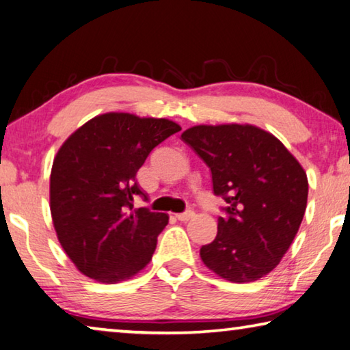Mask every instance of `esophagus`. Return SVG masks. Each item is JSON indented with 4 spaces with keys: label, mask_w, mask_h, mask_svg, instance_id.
Here are the masks:
<instances>
[{
    "label": "esophagus",
    "mask_w": 350,
    "mask_h": 350,
    "mask_svg": "<svg viewBox=\"0 0 350 350\" xmlns=\"http://www.w3.org/2000/svg\"><path fill=\"white\" fill-rule=\"evenodd\" d=\"M176 217L179 219V221H189V219L191 217H194V211H191V210H188V211H183V213H179V215H176Z\"/></svg>",
    "instance_id": "34e87169"
}]
</instances>
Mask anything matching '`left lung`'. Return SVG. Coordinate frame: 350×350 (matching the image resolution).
<instances>
[{"label": "left lung", "mask_w": 350, "mask_h": 350, "mask_svg": "<svg viewBox=\"0 0 350 350\" xmlns=\"http://www.w3.org/2000/svg\"><path fill=\"white\" fill-rule=\"evenodd\" d=\"M182 140L206 163L213 191L227 202L215 241L200 248L204 264L239 284L270 273L304 217L306 171L273 134L252 125H199Z\"/></svg>", "instance_id": "1"}]
</instances>
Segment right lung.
<instances>
[{"label":"right lung","mask_w":350,"mask_h":350,"mask_svg":"<svg viewBox=\"0 0 350 350\" xmlns=\"http://www.w3.org/2000/svg\"><path fill=\"white\" fill-rule=\"evenodd\" d=\"M180 131L167 118L108 112L64 142L51 171V213L58 241L83 275L125 281L152 258L168 215L134 210L146 200L135 174L159 144Z\"/></svg>","instance_id":"right-lung-1"}]
</instances>
